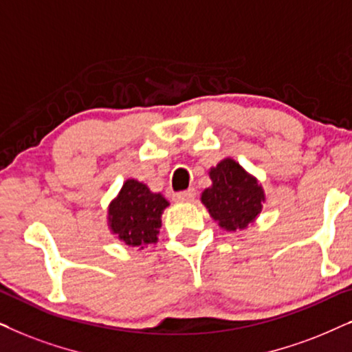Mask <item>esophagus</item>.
Wrapping results in <instances>:
<instances>
[{
    "label": "esophagus",
    "mask_w": 352,
    "mask_h": 352,
    "mask_svg": "<svg viewBox=\"0 0 352 352\" xmlns=\"http://www.w3.org/2000/svg\"><path fill=\"white\" fill-rule=\"evenodd\" d=\"M195 198H196L195 188H188L185 191H180V193L173 195V199H175L177 203H191V201H195Z\"/></svg>",
    "instance_id": "1"
}]
</instances>
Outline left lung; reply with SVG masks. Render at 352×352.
<instances>
[{
	"mask_svg": "<svg viewBox=\"0 0 352 352\" xmlns=\"http://www.w3.org/2000/svg\"><path fill=\"white\" fill-rule=\"evenodd\" d=\"M209 177L212 185L201 193V203L220 228L227 232L245 230L257 219L265 203L262 185L232 157L210 167Z\"/></svg>",
	"mask_w": 352,
	"mask_h": 352,
	"instance_id": "1",
	"label": "left lung"
}]
</instances>
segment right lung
Returning <instances> with one entry per match:
<instances>
[{"label": "right lung", "mask_w": 352, "mask_h": 352, "mask_svg": "<svg viewBox=\"0 0 352 352\" xmlns=\"http://www.w3.org/2000/svg\"><path fill=\"white\" fill-rule=\"evenodd\" d=\"M168 201L161 193H153L142 182H124L119 195L107 209V225L117 240L132 248L156 245L162 225V212Z\"/></svg>", "instance_id": "right-lung-1"}]
</instances>
